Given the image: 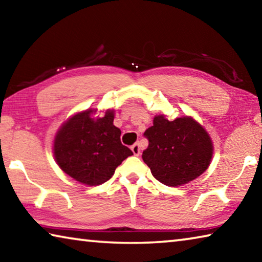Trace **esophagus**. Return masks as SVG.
<instances>
[{
	"label": "esophagus",
	"instance_id": "esophagus-1",
	"mask_svg": "<svg viewBox=\"0 0 262 262\" xmlns=\"http://www.w3.org/2000/svg\"><path fill=\"white\" fill-rule=\"evenodd\" d=\"M130 149H132V151H133V154L135 155V156H140L141 155V147H140V143L139 142H137V143H134L130 147Z\"/></svg>",
	"mask_w": 262,
	"mask_h": 262
}]
</instances>
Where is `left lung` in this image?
Listing matches in <instances>:
<instances>
[{"label": "left lung", "mask_w": 262, "mask_h": 262, "mask_svg": "<svg viewBox=\"0 0 262 262\" xmlns=\"http://www.w3.org/2000/svg\"><path fill=\"white\" fill-rule=\"evenodd\" d=\"M149 141L142 154L158 181L178 187L196 179L210 165L214 145L208 132L192 117L167 120L164 114L154 118L144 132Z\"/></svg>", "instance_id": "1"}]
</instances>
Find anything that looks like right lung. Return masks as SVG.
Returning a JSON list of instances; mask_svg holds the SVG:
<instances>
[{
  "instance_id": "right-lung-1",
  "label": "right lung",
  "mask_w": 262,
  "mask_h": 262,
  "mask_svg": "<svg viewBox=\"0 0 262 262\" xmlns=\"http://www.w3.org/2000/svg\"><path fill=\"white\" fill-rule=\"evenodd\" d=\"M95 108L74 114L56 132L53 152L64 173L88 186L112 178L115 168L133 155L120 141L121 130L113 125L114 111L94 117Z\"/></svg>"
}]
</instances>
